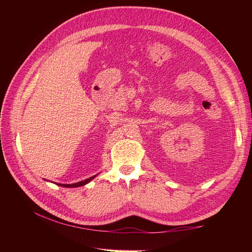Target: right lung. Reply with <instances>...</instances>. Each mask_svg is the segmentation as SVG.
Segmentation results:
<instances>
[{
  "label": "right lung",
  "mask_w": 252,
  "mask_h": 252,
  "mask_svg": "<svg viewBox=\"0 0 252 252\" xmlns=\"http://www.w3.org/2000/svg\"><path fill=\"white\" fill-rule=\"evenodd\" d=\"M95 176H96V175L91 176V178H89V179H87V180H84V181H81V182H78V183H73V184H57V185L63 186V187H79V186H83V185H85V184H88L89 182L92 181V180L95 178Z\"/></svg>",
  "instance_id": "add662e5"
}]
</instances>
